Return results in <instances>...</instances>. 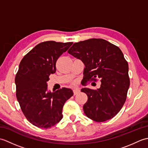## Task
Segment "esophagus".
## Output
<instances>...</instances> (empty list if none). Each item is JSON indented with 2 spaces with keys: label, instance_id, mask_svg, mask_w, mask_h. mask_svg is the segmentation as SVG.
<instances>
[{
  "label": "esophagus",
  "instance_id": "esophagus-1",
  "mask_svg": "<svg viewBox=\"0 0 148 148\" xmlns=\"http://www.w3.org/2000/svg\"><path fill=\"white\" fill-rule=\"evenodd\" d=\"M80 92V90L79 88H74L73 90V93H74V95H77V93H79Z\"/></svg>",
  "mask_w": 148,
  "mask_h": 148
}]
</instances>
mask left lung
<instances>
[{
    "instance_id": "1",
    "label": "left lung",
    "mask_w": 148,
    "mask_h": 148,
    "mask_svg": "<svg viewBox=\"0 0 148 148\" xmlns=\"http://www.w3.org/2000/svg\"><path fill=\"white\" fill-rule=\"evenodd\" d=\"M68 53L84 64V83L97 77L101 81L97 90L81 89L88 96L84 114L97 122L112 118L123 106L130 86L128 62L121 49L104 39L93 38L74 43Z\"/></svg>"
}]
</instances>
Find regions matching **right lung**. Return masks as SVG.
Returning a JSON list of instances; mask_svg holds the SVG:
<instances>
[{"mask_svg":"<svg viewBox=\"0 0 148 148\" xmlns=\"http://www.w3.org/2000/svg\"><path fill=\"white\" fill-rule=\"evenodd\" d=\"M73 42L45 41L24 56L15 77L16 98L27 120L48 128L61 120L65 102L73 95L70 88L48 92L49 76L56 72V62Z\"/></svg>","mask_w":148,"mask_h":148,"instance_id":"obj_1","label":"right lung"}]
</instances>
